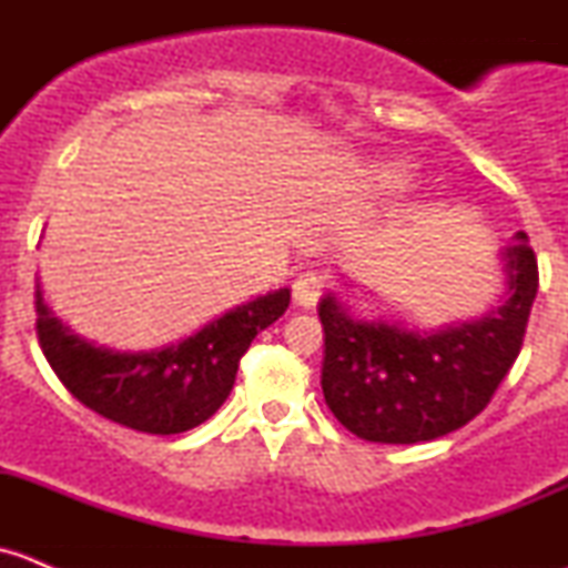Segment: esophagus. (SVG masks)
<instances>
[{
	"instance_id": "34e87169",
	"label": "esophagus",
	"mask_w": 568,
	"mask_h": 568,
	"mask_svg": "<svg viewBox=\"0 0 568 568\" xmlns=\"http://www.w3.org/2000/svg\"><path fill=\"white\" fill-rule=\"evenodd\" d=\"M324 274L316 272V268H307L300 277L294 280V302L300 307H313L318 302L321 291H324Z\"/></svg>"
}]
</instances>
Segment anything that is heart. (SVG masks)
I'll list each match as a JSON object with an SVG mask.
<instances>
[{"label":"heart","mask_w":568,"mask_h":568,"mask_svg":"<svg viewBox=\"0 0 568 568\" xmlns=\"http://www.w3.org/2000/svg\"><path fill=\"white\" fill-rule=\"evenodd\" d=\"M406 178H409V164H406V162H387V164H382L379 181L385 183L387 189L404 186Z\"/></svg>","instance_id":"b5f03b06"}]
</instances>
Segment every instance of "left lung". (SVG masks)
I'll list each match as a JSON object with an SVG mask.
<instances>
[{
	"label": "left lung",
	"instance_id": "obj_1",
	"mask_svg": "<svg viewBox=\"0 0 568 568\" xmlns=\"http://www.w3.org/2000/svg\"><path fill=\"white\" fill-rule=\"evenodd\" d=\"M503 257V305L437 332L357 321L332 294L321 300V390L348 432L368 443L415 445L445 437L486 409L519 357L538 291L536 252L525 233Z\"/></svg>",
	"mask_w": 568,
	"mask_h": 568
}]
</instances>
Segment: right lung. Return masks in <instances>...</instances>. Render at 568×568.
Returning a JSON list of instances; mask_svg holds the SVG:
<instances>
[{
	"instance_id": "1",
	"label": "right lung",
	"mask_w": 568,
	"mask_h": 568,
	"mask_svg": "<svg viewBox=\"0 0 568 568\" xmlns=\"http://www.w3.org/2000/svg\"><path fill=\"white\" fill-rule=\"evenodd\" d=\"M280 288L153 352H112L73 335L36 285L38 343L57 379L88 409L145 434H181L209 420L233 390L239 359L261 329L288 311Z\"/></svg>"
}]
</instances>
